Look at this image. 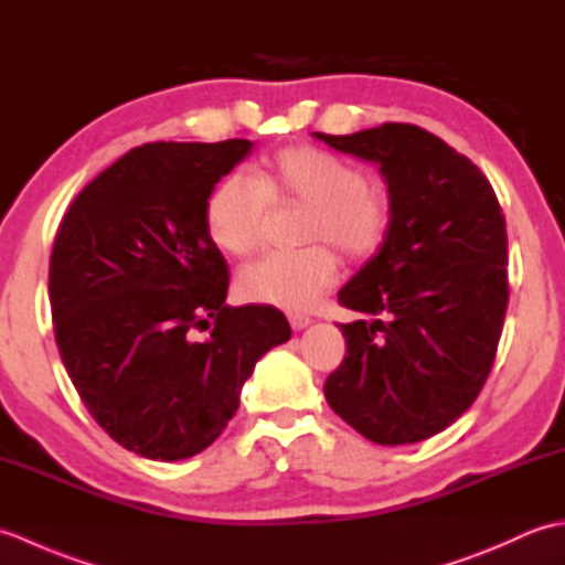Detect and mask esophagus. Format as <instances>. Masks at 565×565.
<instances>
[{
	"label": "esophagus",
	"instance_id": "esophagus-1",
	"mask_svg": "<svg viewBox=\"0 0 565 565\" xmlns=\"http://www.w3.org/2000/svg\"><path fill=\"white\" fill-rule=\"evenodd\" d=\"M286 318H289L291 330H296V332H301V330H306L310 326V318L303 316V313H289Z\"/></svg>",
	"mask_w": 565,
	"mask_h": 565
}]
</instances>
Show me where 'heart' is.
I'll list each match as a JSON object with an SVG mask.
<instances>
[{
  "label": "heart",
  "mask_w": 565,
  "mask_h": 565,
  "mask_svg": "<svg viewBox=\"0 0 565 565\" xmlns=\"http://www.w3.org/2000/svg\"><path fill=\"white\" fill-rule=\"evenodd\" d=\"M306 203V239H326L352 259L376 255L388 235L391 206L369 184L362 167L338 154L296 146L276 152L255 177L227 174L211 189L203 223L211 243L227 255L262 245L269 203ZM326 243L269 252L237 271L243 301L303 310L338 279L340 262Z\"/></svg>",
  "instance_id": "b5f03b06"
}]
</instances>
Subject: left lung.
<instances>
[{
    "label": "left lung",
    "instance_id": "8db88e82",
    "mask_svg": "<svg viewBox=\"0 0 565 565\" xmlns=\"http://www.w3.org/2000/svg\"><path fill=\"white\" fill-rule=\"evenodd\" d=\"M313 136L379 164L391 199L386 239L338 294L366 320L340 322L347 356L326 398L369 441H423L473 405L493 369L510 298L505 215L486 174L423 128Z\"/></svg>",
    "mask_w": 565,
    "mask_h": 565
}]
</instances>
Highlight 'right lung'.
I'll use <instances>...</instances> for the list:
<instances>
[{
    "label": "right lung",
    "instance_id": "obj_1",
    "mask_svg": "<svg viewBox=\"0 0 565 565\" xmlns=\"http://www.w3.org/2000/svg\"><path fill=\"white\" fill-rule=\"evenodd\" d=\"M252 146L146 142L94 177L57 227L60 356L106 435L152 461L211 447L255 364L291 338L281 310L225 306L227 264L203 223L211 189Z\"/></svg>",
    "mask_w": 565,
    "mask_h": 565
}]
</instances>
